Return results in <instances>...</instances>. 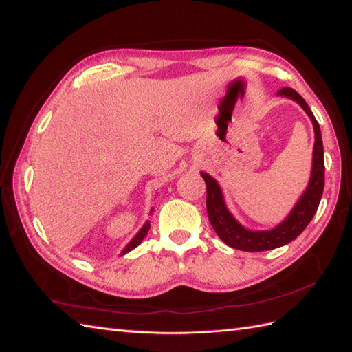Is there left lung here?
<instances>
[{
  "mask_svg": "<svg viewBox=\"0 0 352 352\" xmlns=\"http://www.w3.org/2000/svg\"><path fill=\"white\" fill-rule=\"evenodd\" d=\"M277 96L288 97V99L297 102L307 113L310 121H312L315 132L312 170H310L309 184L303 195L300 196L296 206L291 210V213L285 217V220H282L279 225L268 231L246 230V228L231 214V211L228 210L222 187L219 186V183L210 174L201 173L204 182L207 184V213L211 226H213V230L225 244H228L230 248L244 252L272 250L296 240L297 236L305 231V228L315 216L318 206H320V201L322 198L325 168L320 124H318L316 118L314 117L312 111H310L303 97H301L296 89L285 87L280 91H277Z\"/></svg>",
  "mask_w": 352,
  "mask_h": 352,
  "instance_id": "obj_1",
  "label": "left lung"
}]
</instances>
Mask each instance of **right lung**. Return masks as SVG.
<instances>
[{
  "label": "right lung",
  "instance_id": "1",
  "mask_svg": "<svg viewBox=\"0 0 352 352\" xmlns=\"http://www.w3.org/2000/svg\"><path fill=\"white\" fill-rule=\"evenodd\" d=\"M153 211H154V208H151V211H150V213H153ZM148 231H150V222H148V220H146V222L144 223V226L141 228V230H139L138 231V234L133 236V239L132 240H130L129 241V244H127V246L124 248V249H122L121 250V253H120V255H124V253H127V252H130V250H133L135 248H138L139 246V244H141L142 243V240L145 239V235L146 234H148Z\"/></svg>",
  "mask_w": 352,
  "mask_h": 352
}]
</instances>
